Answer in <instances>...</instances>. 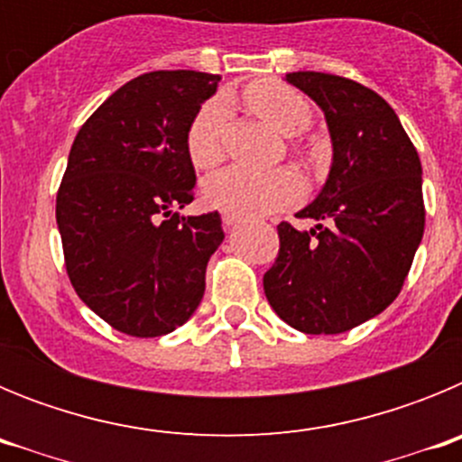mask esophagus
<instances>
[{"label":"esophagus","mask_w":462,"mask_h":462,"mask_svg":"<svg viewBox=\"0 0 462 462\" xmlns=\"http://www.w3.org/2000/svg\"><path fill=\"white\" fill-rule=\"evenodd\" d=\"M222 222H224V226L231 228V226H236V224L243 222V219H240L238 215H228V212H224V215H222Z\"/></svg>","instance_id":"34e87169"}]
</instances>
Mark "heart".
<instances>
[{"label":"heart","mask_w":462,"mask_h":462,"mask_svg":"<svg viewBox=\"0 0 462 462\" xmlns=\"http://www.w3.org/2000/svg\"><path fill=\"white\" fill-rule=\"evenodd\" d=\"M245 101L254 116L280 132L282 136L303 134L312 120V106L303 94L277 80H259L245 89ZM228 108L224 99H212L203 106L187 129V154L196 169H212L224 157V132ZM303 194V182L291 169H275L259 173L231 166L210 175L203 182V201L215 210L252 217L268 215L291 206Z\"/></svg>","instance_id":"1"}]
</instances>
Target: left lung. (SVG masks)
Listing matches in <instances>:
<instances>
[{
    "label": "left lung",
    "mask_w": 462,
    "mask_h": 462,
    "mask_svg": "<svg viewBox=\"0 0 462 462\" xmlns=\"http://www.w3.org/2000/svg\"><path fill=\"white\" fill-rule=\"evenodd\" d=\"M284 80L321 108L333 159L317 199L298 212L314 226L277 224L263 291L291 328L336 336L377 317L402 289L426 224L421 159L373 89L319 71Z\"/></svg>",
    "instance_id": "1"
}]
</instances>
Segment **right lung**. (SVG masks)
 I'll use <instances>...</instances> for the list:
<instances>
[{
    "label": "right lung",
    "instance_id": "obj_1",
    "mask_svg": "<svg viewBox=\"0 0 462 462\" xmlns=\"http://www.w3.org/2000/svg\"><path fill=\"white\" fill-rule=\"evenodd\" d=\"M219 80L201 71L143 73L94 110L69 152L57 191L69 280L126 336H166L206 291L222 219L175 210L194 201L187 129Z\"/></svg>",
    "mask_w": 462,
    "mask_h": 462
}]
</instances>
